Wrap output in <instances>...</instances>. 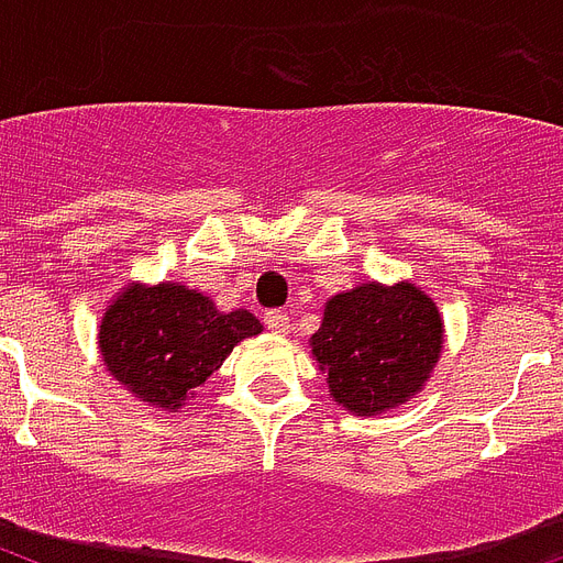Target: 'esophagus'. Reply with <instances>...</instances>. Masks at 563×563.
I'll return each mask as SVG.
<instances>
[{
	"label": "esophagus",
	"instance_id": "obj_1",
	"mask_svg": "<svg viewBox=\"0 0 563 563\" xmlns=\"http://www.w3.org/2000/svg\"><path fill=\"white\" fill-rule=\"evenodd\" d=\"M263 321L272 333H289V316H286L283 309H268L263 316Z\"/></svg>",
	"mask_w": 563,
	"mask_h": 563
}]
</instances>
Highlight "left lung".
I'll return each mask as SVG.
<instances>
[{"label":"left lung","mask_w":563,"mask_h":563,"mask_svg":"<svg viewBox=\"0 0 563 563\" xmlns=\"http://www.w3.org/2000/svg\"><path fill=\"white\" fill-rule=\"evenodd\" d=\"M441 339V316L423 291L411 283L391 289L365 283L327 300L312 356L339 406L379 415L420 391Z\"/></svg>","instance_id":"1"}]
</instances>
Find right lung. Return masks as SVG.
Here are the masks:
<instances>
[{"label":"right lung","mask_w":563,"mask_h":563,"mask_svg":"<svg viewBox=\"0 0 563 563\" xmlns=\"http://www.w3.org/2000/svg\"><path fill=\"white\" fill-rule=\"evenodd\" d=\"M260 330L247 309L224 316L187 286H128L101 318L99 347L110 374L134 397L154 409H178L242 339Z\"/></svg>","instance_id":"1"}]
</instances>
